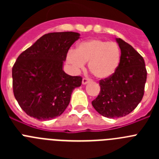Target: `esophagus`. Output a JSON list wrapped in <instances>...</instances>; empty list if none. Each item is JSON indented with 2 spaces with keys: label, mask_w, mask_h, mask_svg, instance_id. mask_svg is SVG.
Returning a JSON list of instances; mask_svg holds the SVG:
<instances>
[{
  "label": "esophagus",
  "mask_w": 159,
  "mask_h": 159,
  "mask_svg": "<svg viewBox=\"0 0 159 159\" xmlns=\"http://www.w3.org/2000/svg\"><path fill=\"white\" fill-rule=\"evenodd\" d=\"M89 82H91V80H89V79L88 78H84L83 79V80H82V84H84V85H85V84H88Z\"/></svg>",
  "instance_id": "34e87169"
}]
</instances>
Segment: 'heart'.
<instances>
[{
  "label": "heart",
  "instance_id": "1",
  "mask_svg": "<svg viewBox=\"0 0 159 159\" xmlns=\"http://www.w3.org/2000/svg\"><path fill=\"white\" fill-rule=\"evenodd\" d=\"M66 60L75 71H80L88 62L90 71L97 79L106 80L117 71L121 61V50L115 42L90 39L79 43L75 51L70 50Z\"/></svg>",
  "mask_w": 159,
  "mask_h": 159
}]
</instances>
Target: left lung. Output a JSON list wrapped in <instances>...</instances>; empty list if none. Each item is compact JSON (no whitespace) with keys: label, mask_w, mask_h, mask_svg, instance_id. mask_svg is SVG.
Segmentation results:
<instances>
[{"label":"left lung","mask_w":159,"mask_h":159,"mask_svg":"<svg viewBox=\"0 0 159 159\" xmlns=\"http://www.w3.org/2000/svg\"><path fill=\"white\" fill-rule=\"evenodd\" d=\"M116 40L121 50L120 64L112 76L100 80V92L92 102L98 113L110 119L134 110L143 99L147 74L141 55L120 38Z\"/></svg>","instance_id":"obj_1"}]
</instances>
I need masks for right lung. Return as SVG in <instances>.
I'll return each instance as SVG.
<instances>
[{"label": "right lung", "instance_id": "right-lung-1", "mask_svg": "<svg viewBox=\"0 0 159 159\" xmlns=\"http://www.w3.org/2000/svg\"><path fill=\"white\" fill-rule=\"evenodd\" d=\"M80 36L74 32L48 33L18 57L12 67V88L28 116L50 120L68 106L82 78L67 75L63 67L67 52Z\"/></svg>", "mask_w": 159, "mask_h": 159}]
</instances>
